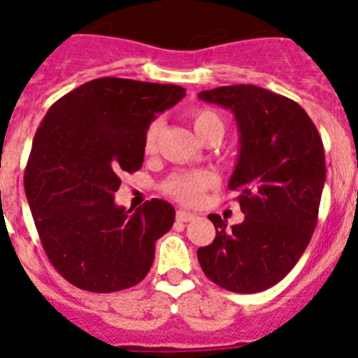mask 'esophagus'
Instances as JSON below:
<instances>
[{"instance_id": "1", "label": "esophagus", "mask_w": 358, "mask_h": 358, "mask_svg": "<svg viewBox=\"0 0 358 358\" xmlns=\"http://www.w3.org/2000/svg\"><path fill=\"white\" fill-rule=\"evenodd\" d=\"M192 219H196L194 213L185 212V210H178V212H176V220H178V222H189V220Z\"/></svg>"}]
</instances>
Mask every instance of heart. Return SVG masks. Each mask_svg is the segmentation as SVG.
I'll return each instance as SVG.
<instances>
[{"label":"heart","mask_w":358,"mask_h":358,"mask_svg":"<svg viewBox=\"0 0 358 358\" xmlns=\"http://www.w3.org/2000/svg\"><path fill=\"white\" fill-rule=\"evenodd\" d=\"M192 129L198 134V138L203 139L208 132H220L224 130L222 120L210 109H194L189 115ZM157 134H159V123L153 122L146 129L145 134V152L152 153L155 150ZM217 176L210 169H198V171H176L169 175L162 183V192L175 201L187 206H194L201 201L203 192L210 187L215 185Z\"/></svg>","instance_id":"obj_1"}]
</instances>
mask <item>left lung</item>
<instances>
[{
    "instance_id": "8db88e82",
    "label": "left lung",
    "mask_w": 358,
    "mask_h": 358,
    "mask_svg": "<svg viewBox=\"0 0 358 358\" xmlns=\"http://www.w3.org/2000/svg\"><path fill=\"white\" fill-rule=\"evenodd\" d=\"M198 96L235 115L240 155L229 189L238 190L245 213L231 228L208 215L215 238L198 249L199 265L220 288L263 292L288 275L316 228L325 183L322 138L295 100L259 86H220Z\"/></svg>"
}]
</instances>
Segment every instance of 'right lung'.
Wrapping results in <instances>:
<instances>
[{"instance_id": "right-lung-1", "label": "right lung", "mask_w": 358, "mask_h": 358, "mask_svg": "<svg viewBox=\"0 0 358 358\" xmlns=\"http://www.w3.org/2000/svg\"><path fill=\"white\" fill-rule=\"evenodd\" d=\"M185 96L176 85L100 78L56 100L33 139L24 190L40 242L59 275L92 293L141 282L175 208L115 203L122 173L138 171L152 120Z\"/></svg>"}]
</instances>
